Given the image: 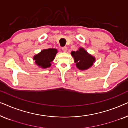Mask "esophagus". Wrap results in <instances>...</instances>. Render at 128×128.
Masks as SVG:
<instances>
[{
    "label": "esophagus",
    "instance_id": "1",
    "mask_svg": "<svg viewBox=\"0 0 128 128\" xmlns=\"http://www.w3.org/2000/svg\"><path fill=\"white\" fill-rule=\"evenodd\" d=\"M67 50H68V48L66 46H64L62 48V50L64 52H66V51H67Z\"/></svg>",
    "mask_w": 128,
    "mask_h": 128
}]
</instances>
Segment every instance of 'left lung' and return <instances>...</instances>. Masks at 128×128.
Wrapping results in <instances>:
<instances>
[{
    "label": "left lung",
    "mask_w": 128,
    "mask_h": 128,
    "mask_svg": "<svg viewBox=\"0 0 128 128\" xmlns=\"http://www.w3.org/2000/svg\"><path fill=\"white\" fill-rule=\"evenodd\" d=\"M71 55L76 63V68L80 70L88 69L96 62V58L82 47H80L76 51H72Z\"/></svg>",
    "instance_id": "obj_1"
}]
</instances>
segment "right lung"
<instances>
[{
    "mask_svg": "<svg viewBox=\"0 0 128 128\" xmlns=\"http://www.w3.org/2000/svg\"><path fill=\"white\" fill-rule=\"evenodd\" d=\"M58 50L55 48H48L42 50L40 53L33 56V60L35 61L38 66L42 69L50 68L54 60Z\"/></svg>",
    "mask_w": 128,
    "mask_h": 128,
    "instance_id": "right-lung-1",
    "label": "right lung"
}]
</instances>
